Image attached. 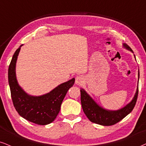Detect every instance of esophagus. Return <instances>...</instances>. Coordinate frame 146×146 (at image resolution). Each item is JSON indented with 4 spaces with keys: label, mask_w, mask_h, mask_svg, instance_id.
Masks as SVG:
<instances>
[{
    "label": "esophagus",
    "mask_w": 146,
    "mask_h": 146,
    "mask_svg": "<svg viewBox=\"0 0 146 146\" xmlns=\"http://www.w3.org/2000/svg\"><path fill=\"white\" fill-rule=\"evenodd\" d=\"M75 82H76V84H78V85H80V84H83L84 77L82 76H80V75L76 76V80H75Z\"/></svg>",
    "instance_id": "1"
}]
</instances>
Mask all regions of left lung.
<instances>
[{
  "mask_svg": "<svg viewBox=\"0 0 146 146\" xmlns=\"http://www.w3.org/2000/svg\"><path fill=\"white\" fill-rule=\"evenodd\" d=\"M123 47L133 53V51L126 43H123ZM135 58V55H134ZM136 60V59H135ZM139 78V71L138 70V82ZM138 95V87L133 100L123 108L117 110H110L104 108L95 102L86 91L80 88V100L84 113L92 123L103 126H110L116 124L130 114L135 106Z\"/></svg>",
  "mask_w": 146,
  "mask_h": 146,
  "instance_id": "1",
  "label": "left lung"
}]
</instances>
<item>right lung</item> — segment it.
<instances>
[{
  "label": "right lung",
  "instance_id": "1",
  "mask_svg": "<svg viewBox=\"0 0 146 146\" xmlns=\"http://www.w3.org/2000/svg\"><path fill=\"white\" fill-rule=\"evenodd\" d=\"M21 44L12 57L8 70V80L13 106L23 118L40 125L51 123L56 118L68 89L74 84L75 78L59 84L46 94L34 96L28 94L19 86L16 77V62Z\"/></svg>",
  "mask_w": 146,
  "mask_h": 146
}]
</instances>
